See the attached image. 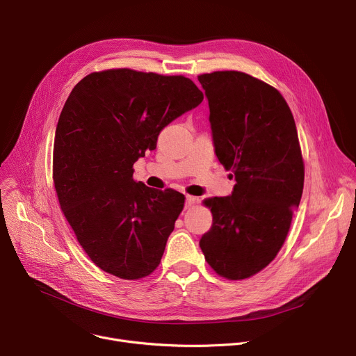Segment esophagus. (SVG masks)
I'll use <instances>...</instances> for the list:
<instances>
[{
  "label": "esophagus",
  "mask_w": 356,
  "mask_h": 356,
  "mask_svg": "<svg viewBox=\"0 0 356 356\" xmlns=\"http://www.w3.org/2000/svg\"><path fill=\"white\" fill-rule=\"evenodd\" d=\"M195 202H198V198L194 195H186V209L193 207Z\"/></svg>",
  "instance_id": "esophagus-1"
}]
</instances>
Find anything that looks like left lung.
Listing matches in <instances>:
<instances>
[{
	"label": "left lung",
	"mask_w": 356,
	"mask_h": 356,
	"mask_svg": "<svg viewBox=\"0 0 356 356\" xmlns=\"http://www.w3.org/2000/svg\"><path fill=\"white\" fill-rule=\"evenodd\" d=\"M210 107L216 155L231 170V195L204 201L213 225L200 248L222 277L241 280L266 268L290 229L304 186L293 114L272 86L242 72L200 74Z\"/></svg>",
	"instance_id": "left-lung-1"
}]
</instances>
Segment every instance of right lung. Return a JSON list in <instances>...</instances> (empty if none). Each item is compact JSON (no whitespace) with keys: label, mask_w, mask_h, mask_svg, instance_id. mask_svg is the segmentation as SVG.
I'll use <instances>...</instances> for the list:
<instances>
[{"label":"right lung","mask_w":356,"mask_h":356,"mask_svg":"<svg viewBox=\"0 0 356 356\" xmlns=\"http://www.w3.org/2000/svg\"><path fill=\"white\" fill-rule=\"evenodd\" d=\"M204 95L184 76L131 69L95 72L66 99L54 145L60 209L88 258L125 280L154 272L184 195L134 180V163L161 131Z\"/></svg>","instance_id":"obj_1"}]
</instances>
